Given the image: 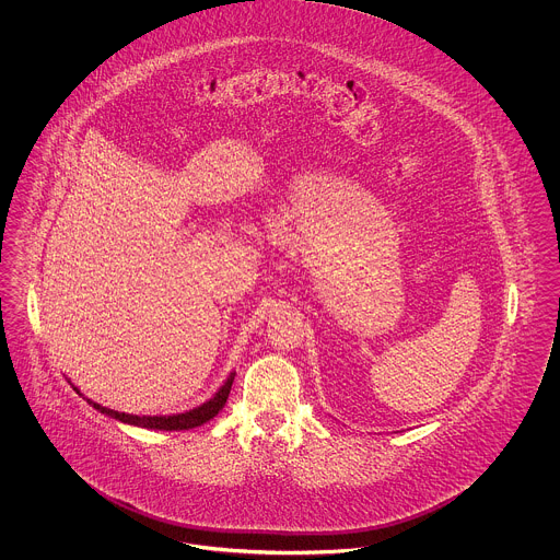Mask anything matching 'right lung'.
<instances>
[{"label":"right lung","instance_id":"right-lung-1","mask_svg":"<svg viewBox=\"0 0 560 560\" xmlns=\"http://www.w3.org/2000/svg\"><path fill=\"white\" fill-rule=\"evenodd\" d=\"M233 380H235V373L229 375V380L220 386V390L213 395L212 399L206 400L203 405L185 411V413H176V416H130V413H121V411H113L107 409L94 400L88 399V402L98 409L101 413L110 416L119 422H126V424H132V427L151 428V430H188V428L201 427L206 422H210L213 416H218V411L224 407V402L229 399V393H231V386H233ZM78 390V388H75ZM80 393V390H78Z\"/></svg>","mask_w":560,"mask_h":560}]
</instances>
